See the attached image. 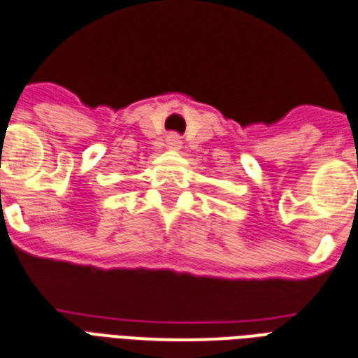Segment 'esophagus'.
<instances>
[{
    "label": "esophagus",
    "mask_w": 358,
    "mask_h": 358,
    "mask_svg": "<svg viewBox=\"0 0 358 358\" xmlns=\"http://www.w3.org/2000/svg\"><path fill=\"white\" fill-rule=\"evenodd\" d=\"M166 148L172 150V152H178L180 148H182V138H180L178 134H169L166 136Z\"/></svg>",
    "instance_id": "1"
}]
</instances>
